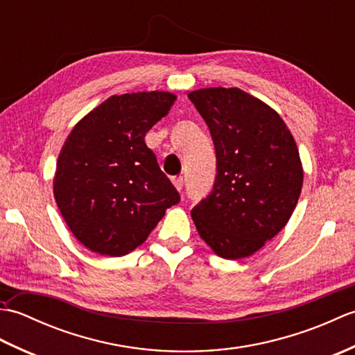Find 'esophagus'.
<instances>
[{
  "instance_id": "34e87169",
  "label": "esophagus",
  "mask_w": 355,
  "mask_h": 355,
  "mask_svg": "<svg viewBox=\"0 0 355 355\" xmlns=\"http://www.w3.org/2000/svg\"><path fill=\"white\" fill-rule=\"evenodd\" d=\"M172 183H173V186L177 187V191H180V192L183 191V186H184V178L183 177H173Z\"/></svg>"
}]
</instances>
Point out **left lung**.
<instances>
[{"label":"left lung","mask_w":355,"mask_h":355,"mask_svg":"<svg viewBox=\"0 0 355 355\" xmlns=\"http://www.w3.org/2000/svg\"><path fill=\"white\" fill-rule=\"evenodd\" d=\"M216 153L214 189L192 209L200 236L224 259L252 256L288 223L304 183L293 135L277 112L239 88L187 94Z\"/></svg>","instance_id":"8db88e82"}]
</instances>
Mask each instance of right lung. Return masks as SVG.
Instances as JSON below:
<instances>
[{"instance_id":"1","label":"right lung","mask_w":355,"mask_h":355,"mask_svg":"<svg viewBox=\"0 0 355 355\" xmlns=\"http://www.w3.org/2000/svg\"><path fill=\"white\" fill-rule=\"evenodd\" d=\"M177 96H111L79 120L58 157L53 193L88 250L123 256L143 244L180 195L145 143Z\"/></svg>"}]
</instances>
